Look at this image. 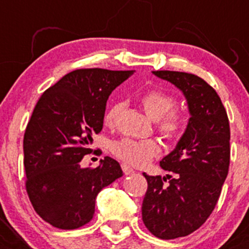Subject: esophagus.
Here are the masks:
<instances>
[{
    "label": "esophagus",
    "instance_id": "1",
    "mask_svg": "<svg viewBox=\"0 0 249 249\" xmlns=\"http://www.w3.org/2000/svg\"><path fill=\"white\" fill-rule=\"evenodd\" d=\"M122 170L125 175H131V173L135 172L134 169H132V167H130L129 165H126V164H122Z\"/></svg>",
    "mask_w": 249,
    "mask_h": 249
}]
</instances>
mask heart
I'll use <instances>...</instances> for the list:
<instances>
[{"label":"heart","mask_w":249,"mask_h":249,"mask_svg":"<svg viewBox=\"0 0 249 249\" xmlns=\"http://www.w3.org/2000/svg\"><path fill=\"white\" fill-rule=\"evenodd\" d=\"M145 114L155 120V126L162 137L177 140L185 127V115L175 108L176 100L161 90L152 89L141 94L137 99ZM120 109L119 104H113L104 115L105 124L113 125ZM160 145L155 140H135L125 137L112 144V153L124 162L134 166H143L159 154Z\"/></svg>","instance_id":"b5f03b06"}]
</instances>
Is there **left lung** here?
<instances>
[{"instance_id":"8db88e82","label":"left lung","mask_w":249,"mask_h":249,"mask_svg":"<svg viewBox=\"0 0 249 249\" xmlns=\"http://www.w3.org/2000/svg\"><path fill=\"white\" fill-rule=\"evenodd\" d=\"M184 95L189 109L187 129L160 166L175 173L148 176L142 203L145 228L157 237L173 240L199 229L214 210L230 164V126L215 90L202 78L176 71H153Z\"/></svg>"}]
</instances>
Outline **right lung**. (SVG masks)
Masks as SVG:
<instances>
[{"instance_id": "right-lung-1", "label": "right lung", "mask_w": 249, "mask_h": 249, "mask_svg": "<svg viewBox=\"0 0 249 249\" xmlns=\"http://www.w3.org/2000/svg\"><path fill=\"white\" fill-rule=\"evenodd\" d=\"M134 71L80 69L64 76L39 97L24 135L26 192L37 214L59 229L92 219L97 194L123 176L117 160L80 167L92 135L104 126L110 92Z\"/></svg>"}]
</instances>
